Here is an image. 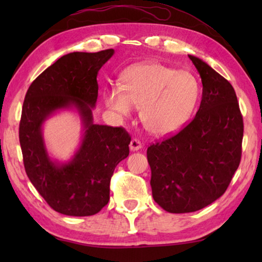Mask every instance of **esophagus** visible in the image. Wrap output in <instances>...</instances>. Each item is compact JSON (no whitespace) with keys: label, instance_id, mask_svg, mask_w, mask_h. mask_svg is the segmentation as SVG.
I'll use <instances>...</instances> for the list:
<instances>
[{"label":"esophagus","instance_id":"obj_1","mask_svg":"<svg viewBox=\"0 0 262 262\" xmlns=\"http://www.w3.org/2000/svg\"><path fill=\"white\" fill-rule=\"evenodd\" d=\"M142 148V143L136 139H133L130 141V144H129V149L132 151H137V150H140Z\"/></svg>","mask_w":262,"mask_h":262}]
</instances>
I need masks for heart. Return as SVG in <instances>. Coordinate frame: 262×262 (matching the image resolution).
I'll return each instance as SVG.
<instances>
[{
	"instance_id": "obj_1",
	"label": "heart",
	"mask_w": 262,
	"mask_h": 262,
	"mask_svg": "<svg viewBox=\"0 0 262 262\" xmlns=\"http://www.w3.org/2000/svg\"><path fill=\"white\" fill-rule=\"evenodd\" d=\"M199 97V84L187 72L149 62L127 69L121 89L105 94V104L121 117L140 107L141 122L154 135L178 132L188 120Z\"/></svg>"
}]
</instances>
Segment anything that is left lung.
Masks as SVG:
<instances>
[{
  "label": "left lung",
  "mask_w": 262,
  "mask_h": 262,
  "mask_svg": "<svg viewBox=\"0 0 262 262\" xmlns=\"http://www.w3.org/2000/svg\"><path fill=\"white\" fill-rule=\"evenodd\" d=\"M202 81L198 113L176 135L151 144L154 200L164 210H200L227 190L242 158L243 117L231 84L199 57L188 55Z\"/></svg>",
  "instance_id": "obj_1"
}]
</instances>
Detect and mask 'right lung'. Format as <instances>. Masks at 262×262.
<instances>
[{
    "mask_svg": "<svg viewBox=\"0 0 262 262\" xmlns=\"http://www.w3.org/2000/svg\"><path fill=\"white\" fill-rule=\"evenodd\" d=\"M114 50L74 52L50 66L31 84L19 122L25 172L52 209L68 216H91L110 200L115 166L129 155L130 136L122 127L96 125L92 108L98 97L97 75ZM75 107L84 133L72 161H52L43 143L42 125L56 110Z\"/></svg>",
    "mask_w": 262,
    "mask_h": 262,
    "instance_id": "right-lung-1",
    "label": "right lung"
}]
</instances>
